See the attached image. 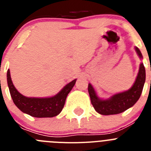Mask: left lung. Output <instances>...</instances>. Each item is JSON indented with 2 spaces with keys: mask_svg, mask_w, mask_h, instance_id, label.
I'll return each instance as SVG.
<instances>
[{
  "mask_svg": "<svg viewBox=\"0 0 151 151\" xmlns=\"http://www.w3.org/2000/svg\"><path fill=\"white\" fill-rule=\"evenodd\" d=\"M135 50L138 56L142 58V54L139 49L136 47ZM145 68L144 64L141 63L138 76L132 87L126 91L114 94L108 100L99 99L91 85L88 84V90L91 102L96 111L102 115H113L122 113L132 106L140 98L145 85Z\"/></svg>",
  "mask_w": 151,
  "mask_h": 151,
  "instance_id": "8db88e82",
  "label": "left lung"
}]
</instances>
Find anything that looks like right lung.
Instances as JSON below:
<instances>
[{
    "label": "right lung",
    "mask_w": 151,
    "mask_h": 151,
    "mask_svg": "<svg viewBox=\"0 0 151 151\" xmlns=\"http://www.w3.org/2000/svg\"><path fill=\"white\" fill-rule=\"evenodd\" d=\"M6 77L10 95L16 106L23 113L37 118L54 117L58 115L62 111L68 94L76 82V79H75L69 82L54 97L35 98L25 97L16 89L12 82L9 69L7 70Z\"/></svg>",
    "instance_id": "add662e5"
}]
</instances>
